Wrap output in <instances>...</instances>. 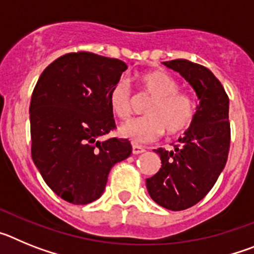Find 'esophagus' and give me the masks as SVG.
<instances>
[{"label":"esophagus","mask_w":254,"mask_h":254,"mask_svg":"<svg viewBox=\"0 0 254 254\" xmlns=\"http://www.w3.org/2000/svg\"><path fill=\"white\" fill-rule=\"evenodd\" d=\"M145 152V149L142 146H138V145H132V154L134 155H138V154H142Z\"/></svg>","instance_id":"esophagus-1"}]
</instances>
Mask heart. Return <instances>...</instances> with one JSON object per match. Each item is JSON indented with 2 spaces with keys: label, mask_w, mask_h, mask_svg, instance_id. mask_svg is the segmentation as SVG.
Wrapping results in <instances>:
<instances>
[{
  "label": "heart",
  "mask_w": 254,
  "mask_h": 254,
  "mask_svg": "<svg viewBox=\"0 0 254 254\" xmlns=\"http://www.w3.org/2000/svg\"><path fill=\"white\" fill-rule=\"evenodd\" d=\"M138 82L154 98L146 109L147 117L128 121L120 127V134L133 143L155 141L164 132L181 133L193 121L196 104L188 94L181 93L179 84L165 71L154 69L138 76ZM111 111L121 120L131 114V90L125 80L117 81L108 93Z\"/></svg>",
  "instance_id": "b5f03b06"
}]
</instances>
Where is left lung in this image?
<instances>
[{"instance_id":"left-lung-1","label":"left lung","mask_w":254,"mask_h":254,"mask_svg":"<svg viewBox=\"0 0 254 254\" xmlns=\"http://www.w3.org/2000/svg\"><path fill=\"white\" fill-rule=\"evenodd\" d=\"M190 85L198 98L193 121L174 150H154L161 168L146 179L150 197L161 207L181 211L196 205L225 168L230 146L229 98L210 69L188 60L163 62Z\"/></svg>"}]
</instances>
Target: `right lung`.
Wrapping results in <instances>:
<instances>
[{"label":"right lung","mask_w":254,"mask_h":254,"mask_svg":"<svg viewBox=\"0 0 254 254\" xmlns=\"http://www.w3.org/2000/svg\"><path fill=\"white\" fill-rule=\"evenodd\" d=\"M127 64L89 52L68 53L44 69L31 95V158L48 187L73 205L99 198L114 164L131 155L114 128L111 87Z\"/></svg>","instance_id":"1"}]
</instances>
